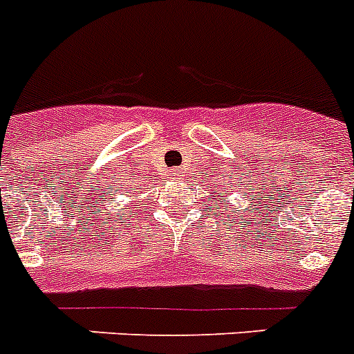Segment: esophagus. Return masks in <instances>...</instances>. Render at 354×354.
<instances>
[{
  "label": "esophagus",
  "mask_w": 354,
  "mask_h": 354,
  "mask_svg": "<svg viewBox=\"0 0 354 354\" xmlns=\"http://www.w3.org/2000/svg\"><path fill=\"white\" fill-rule=\"evenodd\" d=\"M171 176H173L174 180H178V178L181 176V171H180V169H173V171H171Z\"/></svg>",
  "instance_id": "obj_1"
}]
</instances>
